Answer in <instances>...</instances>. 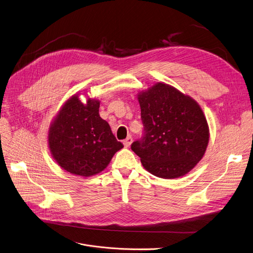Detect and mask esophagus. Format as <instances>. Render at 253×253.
I'll return each instance as SVG.
<instances>
[{
    "mask_svg": "<svg viewBox=\"0 0 253 253\" xmlns=\"http://www.w3.org/2000/svg\"><path fill=\"white\" fill-rule=\"evenodd\" d=\"M132 141H133L132 137H131V136H128V137L123 141V144H124V146H125V147H129V146L131 145Z\"/></svg>",
    "mask_w": 253,
    "mask_h": 253,
    "instance_id": "obj_1",
    "label": "esophagus"
}]
</instances>
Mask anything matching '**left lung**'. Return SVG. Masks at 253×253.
Returning a JSON list of instances; mask_svg holds the SVG:
<instances>
[{"instance_id":"1","label":"left lung","mask_w":253,"mask_h":253,"mask_svg":"<svg viewBox=\"0 0 253 253\" xmlns=\"http://www.w3.org/2000/svg\"><path fill=\"white\" fill-rule=\"evenodd\" d=\"M143 136L131 144L144 169L173 179L187 174L203 159L209 126L203 110L190 96L165 83L138 94Z\"/></svg>"}]
</instances>
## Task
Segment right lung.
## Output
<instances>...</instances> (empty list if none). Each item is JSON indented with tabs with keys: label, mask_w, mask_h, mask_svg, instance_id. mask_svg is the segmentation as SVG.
<instances>
[{
	"label": "right lung",
	"mask_w": 253,
	"mask_h": 253,
	"mask_svg": "<svg viewBox=\"0 0 253 253\" xmlns=\"http://www.w3.org/2000/svg\"><path fill=\"white\" fill-rule=\"evenodd\" d=\"M99 102L88 98L83 105L77 95L69 98L48 130V146L64 170L89 177L106 169L123 147L109 123L98 114Z\"/></svg>",
	"instance_id": "obj_1"
}]
</instances>
